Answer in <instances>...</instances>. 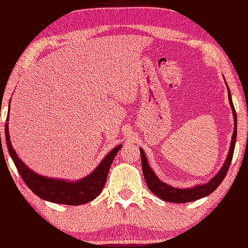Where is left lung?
Instances as JSON below:
<instances>
[{"instance_id":"1","label":"left lung","mask_w":248,"mask_h":248,"mask_svg":"<svg viewBox=\"0 0 248 248\" xmlns=\"http://www.w3.org/2000/svg\"><path fill=\"white\" fill-rule=\"evenodd\" d=\"M226 85H227V89H228L229 103L233 113L234 129H233L232 140H231V145L229 148L228 155L226 157V161L223 164V167L220 168V170L209 182L203 183V184H198V186H195L193 187H188V188H177V187L168 186V184H166L165 182H162L160 179L155 176V171L151 170V167L148 164V161H147L144 150L140 148L141 168H143V173L147 183V186H148V188L152 193L156 195V196L161 198L162 200H165L167 202L184 203V202H194V200L205 197L218 187L219 184L223 182L226 175H227L229 166L231 164V160H232V156H233V151H234V146H235V140H236V127H238V120H236V113L232 103V99H231L230 89L228 87L227 83H226Z\"/></svg>"}]
</instances>
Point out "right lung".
<instances>
[{"mask_svg":"<svg viewBox=\"0 0 248 248\" xmlns=\"http://www.w3.org/2000/svg\"><path fill=\"white\" fill-rule=\"evenodd\" d=\"M5 139H6L9 155L12 156L21 178L23 179V181L30 187L31 191L46 202L69 205L87 203L102 192L104 184L107 182L109 167L112 165L117 152L123 146L118 145L113 150H110L96 170L89 173L87 177L71 182L62 180V179L40 176L26 166L19 159V156L13 148L12 143H10L8 124H5Z\"/></svg>","mask_w":248,"mask_h":248,"instance_id":"1","label":"right lung"}]
</instances>
